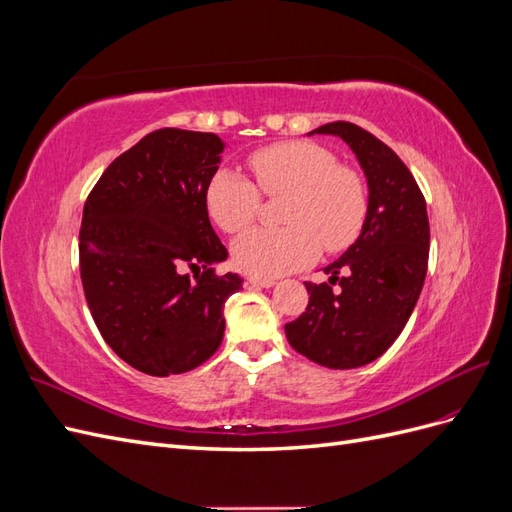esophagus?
Instances as JSON below:
<instances>
[{
	"label": "esophagus",
	"instance_id": "1",
	"mask_svg": "<svg viewBox=\"0 0 512 512\" xmlns=\"http://www.w3.org/2000/svg\"><path fill=\"white\" fill-rule=\"evenodd\" d=\"M247 282H250L252 286H258V288H271V286H275L273 277H247Z\"/></svg>",
	"mask_w": 512,
	"mask_h": 512
}]
</instances>
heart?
<instances>
[{"label":"heart","mask_w":512,"mask_h":512,"mask_svg":"<svg viewBox=\"0 0 512 512\" xmlns=\"http://www.w3.org/2000/svg\"><path fill=\"white\" fill-rule=\"evenodd\" d=\"M262 194H288L284 228H254L232 247L235 265L252 277H277L312 262L320 245L337 252L363 228L367 194L361 177L339 166L333 153L309 141H282L256 149L250 160ZM254 183L230 168L209 181L207 211L226 232H241L260 211Z\"/></svg>","instance_id":"1"}]
</instances>
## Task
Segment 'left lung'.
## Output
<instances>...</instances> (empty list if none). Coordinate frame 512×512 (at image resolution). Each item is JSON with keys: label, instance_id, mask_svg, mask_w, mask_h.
Masks as SVG:
<instances>
[{"label": "left lung", "instance_id": "8db88e82", "mask_svg": "<svg viewBox=\"0 0 512 512\" xmlns=\"http://www.w3.org/2000/svg\"><path fill=\"white\" fill-rule=\"evenodd\" d=\"M309 134H333L348 143L365 173L369 200L359 239L324 267L329 282H305V312L284 329L290 346L309 361L354 369L391 348L423 290L427 207L408 166L371 132L333 121ZM335 283L339 291L332 290Z\"/></svg>", "mask_w": 512, "mask_h": 512}]
</instances>
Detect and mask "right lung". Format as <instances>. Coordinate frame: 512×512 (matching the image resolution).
<instances>
[{
	"mask_svg": "<svg viewBox=\"0 0 512 512\" xmlns=\"http://www.w3.org/2000/svg\"><path fill=\"white\" fill-rule=\"evenodd\" d=\"M224 147L211 132L156 130L87 196L79 260L89 312L104 342L143 374L205 363L222 344L224 303L243 286L237 273L213 271L228 258L207 213Z\"/></svg>",
	"mask_w": 512,
	"mask_h": 512,
	"instance_id": "right-lung-1",
	"label": "right lung"
}]
</instances>
